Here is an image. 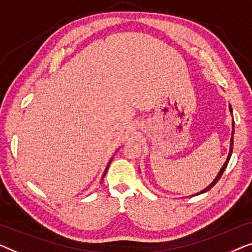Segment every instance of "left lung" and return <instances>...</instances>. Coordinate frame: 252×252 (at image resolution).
<instances>
[{
  "instance_id": "obj_1",
  "label": "left lung",
  "mask_w": 252,
  "mask_h": 252,
  "mask_svg": "<svg viewBox=\"0 0 252 252\" xmlns=\"http://www.w3.org/2000/svg\"><path fill=\"white\" fill-rule=\"evenodd\" d=\"M229 111H231V113H232V107H231V105H229ZM232 138H231V148H229V154H228V158H227V160H226V162H225V164L222 165V168H221V170L220 171H219V173H218V176L216 177V179L214 180V182H212L210 185H209L207 189H203L202 190V192H200V193H197V194H202V193H204V192H208L209 189H211L212 187H214L216 184H217V182L219 179H220V177H221V175L222 173H224V171H225V169H226V166H227V164H228V161H229V158H231V155H232V152H233V132H234V121L232 122Z\"/></svg>"
}]
</instances>
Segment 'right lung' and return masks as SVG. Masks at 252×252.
Here are the masks:
<instances>
[{
    "instance_id": "right-lung-1",
    "label": "right lung",
    "mask_w": 252,
    "mask_h": 252,
    "mask_svg": "<svg viewBox=\"0 0 252 252\" xmlns=\"http://www.w3.org/2000/svg\"><path fill=\"white\" fill-rule=\"evenodd\" d=\"M109 165V164H108ZM107 169H108V166H107V168H106V171H107ZM106 171H105V173H106Z\"/></svg>"
}]
</instances>
